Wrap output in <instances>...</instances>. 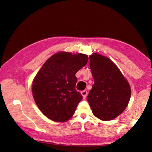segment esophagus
I'll use <instances>...</instances> for the list:
<instances>
[{
    "mask_svg": "<svg viewBox=\"0 0 152 152\" xmlns=\"http://www.w3.org/2000/svg\"><path fill=\"white\" fill-rule=\"evenodd\" d=\"M81 94L82 95V96H83V97H84V98H86L87 95H88V91H87L86 90L82 91V92H81Z\"/></svg>",
    "mask_w": 152,
    "mask_h": 152,
    "instance_id": "34e87169",
    "label": "esophagus"
}]
</instances>
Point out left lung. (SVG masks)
Here are the masks:
<instances>
[{
  "label": "left lung",
  "instance_id": "1",
  "mask_svg": "<svg viewBox=\"0 0 152 152\" xmlns=\"http://www.w3.org/2000/svg\"><path fill=\"white\" fill-rule=\"evenodd\" d=\"M94 84L87 97L92 112L101 120H111L127 107L131 88L115 64L104 56H89Z\"/></svg>",
  "mask_w": 152,
  "mask_h": 152
}]
</instances>
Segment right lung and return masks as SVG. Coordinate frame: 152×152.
Wrapping results in <instances>:
<instances>
[{
	"label": "right lung",
	"mask_w": 152,
	"mask_h": 152,
	"mask_svg": "<svg viewBox=\"0 0 152 152\" xmlns=\"http://www.w3.org/2000/svg\"><path fill=\"white\" fill-rule=\"evenodd\" d=\"M86 55L60 52L52 56L37 72L32 95L40 111L53 121L66 122L83 97L75 89L76 72L86 66Z\"/></svg>",
	"instance_id": "add662e5"
}]
</instances>
